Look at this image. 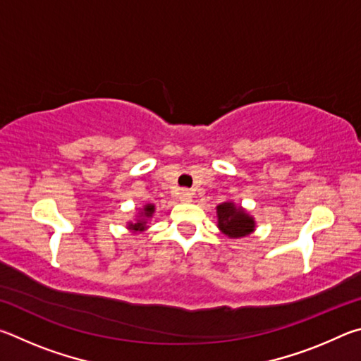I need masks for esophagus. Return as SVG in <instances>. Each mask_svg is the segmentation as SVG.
<instances>
[{"label":"esophagus","mask_w":361,"mask_h":361,"mask_svg":"<svg viewBox=\"0 0 361 361\" xmlns=\"http://www.w3.org/2000/svg\"><path fill=\"white\" fill-rule=\"evenodd\" d=\"M178 199L181 200V202L188 204V202H191V200H192V194L189 191H181L180 195H178Z\"/></svg>","instance_id":"34e87169"}]
</instances>
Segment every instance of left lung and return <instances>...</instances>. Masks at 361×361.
<instances>
[{
    "instance_id": "left-lung-1",
    "label": "left lung",
    "mask_w": 361,
    "mask_h": 361,
    "mask_svg": "<svg viewBox=\"0 0 361 361\" xmlns=\"http://www.w3.org/2000/svg\"><path fill=\"white\" fill-rule=\"evenodd\" d=\"M216 226L229 239H242L253 234L256 221L242 205H235L234 200H226L216 207Z\"/></svg>"
}]
</instances>
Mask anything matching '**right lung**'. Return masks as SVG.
Wrapping results in <instances>:
<instances>
[{
    "instance_id": "obj_1",
    "label": "right lung",
    "mask_w": 361,
    "mask_h": 361,
    "mask_svg": "<svg viewBox=\"0 0 361 361\" xmlns=\"http://www.w3.org/2000/svg\"><path fill=\"white\" fill-rule=\"evenodd\" d=\"M156 212L154 204H146L143 207L137 209L135 213V219L132 221H127V229H129L132 234H140V232H145L146 229L149 228V219L152 218Z\"/></svg>"
}]
</instances>
